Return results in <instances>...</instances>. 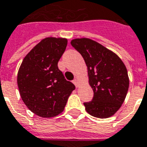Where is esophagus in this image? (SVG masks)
Wrapping results in <instances>:
<instances>
[{
  "label": "esophagus",
  "mask_w": 147,
  "mask_h": 147,
  "mask_svg": "<svg viewBox=\"0 0 147 147\" xmlns=\"http://www.w3.org/2000/svg\"><path fill=\"white\" fill-rule=\"evenodd\" d=\"M73 83L74 84V85L77 87H78V86H80V84H79V80H78V79L77 78H75L74 80V81H73Z\"/></svg>",
  "instance_id": "1"
}]
</instances>
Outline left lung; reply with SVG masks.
Here are the masks:
<instances>
[{
	"instance_id": "left-lung-1",
	"label": "left lung",
	"mask_w": 147,
	"mask_h": 147,
	"mask_svg": "<svg viewBox=\"0 0 147 147\" xmlns=\"http://www.w3.org/2000/svg\"><path fill=\"white\" fill-rule=\"evenodd\" d=\"M70 44L84 58L94 90L93 100L84 103L86 112L101 119L112 117L121 107L129 89L126 66L116 53L95 40L76 38Z\"/></svg>"
}]
</instances>
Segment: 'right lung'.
<instances>
[{"label": "right lung", "instance_id": "right-lung-1", "mask_svg": "<svg viewBox=\"0 0 147 147\" xmlns=\"http://www.w3.org/2000/svg\"><path fill=\"white\" fill-rule=\"evenodd\" d=\"M67 45L66 38H44L26 55L18 70L21 99L31 112L40 117L61 113L75 89L57 67Z\"/></svg>", "mask_w": 147, "mask_h": 147}]
</instances>
